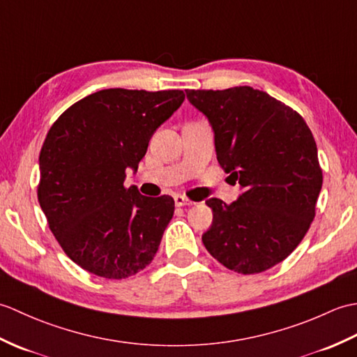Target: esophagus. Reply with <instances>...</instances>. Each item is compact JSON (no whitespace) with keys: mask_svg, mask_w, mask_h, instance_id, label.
Returning a JSON list of instances; mask_svg holds the SVG:
<instances>
[{"mask_svg":"<svg viewBox=\"0 0 357 357\" xmlns=\"http://www.w3.org/2000/svg\"><path fill=\"white\" fill-rule=\"evenodd\" d=\"M193 201H190V199H187V198H184V196H181V195H176L174 196V206L176 207H184V206H193Z\"/></svg>","mask_w":357,"mask_h":357,"instance_id":"34e87169","label":"esophagus"}]
</instances>
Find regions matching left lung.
Wrapping results in <instances>:
<instances>
[{"mask_svg": "<svg viewBox=\"0 0 357 357\" xmlns=\"http://www.w3.org/2000/svg\"><path fill=\"white\" fill-rule=\"evenodd\" d=\"M215 133L218 162L239 183L231 204L206 201L213 222L202 234L229 270L253 275L282 262L313 222L322 170L313 133L298 112L248 86L185 90Z\"/></svg>", "mask_w": 357, "mask_h": 357, "instance_id": "8db88e82", "label": "left lung"}]
</instances>
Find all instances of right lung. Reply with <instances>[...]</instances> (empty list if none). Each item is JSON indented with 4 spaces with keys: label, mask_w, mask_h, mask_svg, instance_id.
<instances>
[{
    "label": "right lung",
    "mask_w": 357,
    "mask_h": 357,
    "mask_svg": "<svg viewBox=\"0 0 357 357\" xmlns=\"http://www.w3.org/2000/svg\"><path fill=\"white\" fill-rule=\"evenodd\" d=\"M184 98L183 90L105 89L70 105L50 127L38 201L53 236L81 268L126 279L153 261L174 201L126 188V170H138L150 138Z\"/></svg>",
    "instance_id": "right-lung-1"
}]
</instances>
